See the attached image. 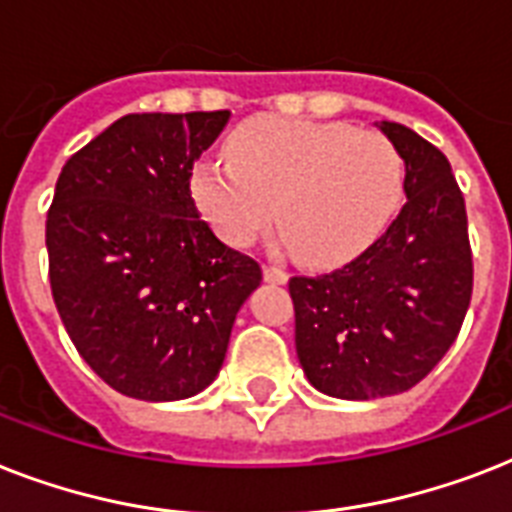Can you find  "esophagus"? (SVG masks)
Listing matches in <instances>:
<instances>
[{
	"label": "esophagus",
	"mask_w": 512,
	"mask_h": 512,
	"mask_svg": "<svg viewBox=\"0 0 512 512\" xmlns=\"http://www.w3.org/2000/svg\"><path fill=\"white\" fill-rule=\"evenodd\" d=\"M263 276L265 281H271V284H287V271L279 268V265H263Z\"/></svg>",
	"instance_id": "esophagus-1"
}]
</instances>
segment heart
<instances>
[{"mask_svg": "<svg viewBox=\"0 0 512 512\" xmlns=\"http://www.w3.org/2000/svg\"><path fill=\"white\" fill-rule=\"evenodd\" d=\"M228 162H199L191 196L215 233L247 247L273 220L305 265L361 255L404 196V159L382 132L260 116L228 140Z\"/></svg>", "mask_w": 512, "mask_h": 512, "instance_id": "obj_1", "label": "heart"}]
</instances>
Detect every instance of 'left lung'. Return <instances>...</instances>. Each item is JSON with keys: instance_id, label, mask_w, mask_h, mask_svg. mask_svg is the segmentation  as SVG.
Instances as JSON below:
<instances>
[{"instance_id": "left-lung-1", "label": "left lung", "mask_w": 512, "mask_h": 512, "mask_svg": "<svg viewBox=\"0 0 512 512\" xmlns=\"http://www.w3.org/2000/svg\"><path fill=\"white\" fill-rule=\"evenodd\" d=\"M380 130L406 164V204L356 260L289 279L303 372L348 401L425 380L460 335L473 295L468 215L449 159L404 124Z\"/></svg>"}]
</instances>
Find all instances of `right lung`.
<instances>
[{"mask_svg": "<svg viewBox=\"0 0 512 512\" xmlns=\"http://www.w3.org/2000/svg\"><path fill=\"white\" fill-rule=\"evenodd\" d=\"M228 111L127 114L66 162L47 212L50 287L92 372L140 401L191 398L223 366L263 271L191 199Z\"/></svg>", "mask_w": 512, "mask_h": 512, "instance_id": "right-lung-1", "label": "right lung"}]
</instances>
